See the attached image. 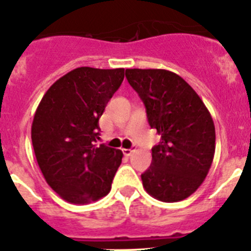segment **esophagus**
Listing matches in <instances>:
<instances>
[{"label": "esophagus", "mask_w": 251, "mask_h": 251, "mask_svg": "<svg viewBox=\"0 0 251 251\" xmlns=\"http://www.w3.org/2000/svg\"><path fill=\"white\" fill-rule=\"evenodd\" d=\"M122 153H124L126 157H129V155H131L132 153H134V149H122Z\"/></svg>", "instance_id": "obj_1"}]
</instances>
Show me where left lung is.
<instances>
[{
	"mask_svg": "<svg viewBox=\"0 0 251 251\" xmlns=\"http://www.w3.org/2000/svg\"><path fill=\"white\" fill-rule=\"evenodd\" d=\"M126 79L147 109L161 142L151 148V165L142 175L145 191L175 203L203 184L216 151V129L209 111L177 74L162 69H126Z\"/></svg>",
	"mask_w": 251,
	"mask_h": 251,
	"instance_id": "8db88e82",
	"label": "left lung"
}]
</instances>
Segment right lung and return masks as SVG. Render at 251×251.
Listing matches in <instances>:
<instances>
[{
    "instance_id": "1",
    "label": "right lung",
    "mask_w": 251,
    "mask_h": 251,
    "mask_svg": "<svg viewBox=\"0 0 251 251\" xmlns=\"http://www.w3.org/2000/svg\"><path fill=\"white\" fill-rule=\"evenodd\" d=\"M125 69L77 67L54 81L31 124V142L47 184L64 201L88 204L111 190L120 149L100 144V116L120 88Z\"/></svg>"
}]
</instances>
